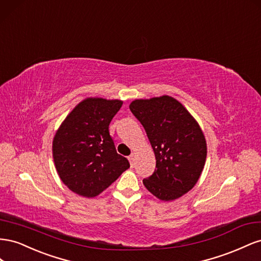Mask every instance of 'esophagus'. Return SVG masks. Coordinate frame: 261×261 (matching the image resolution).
<instances>
[{"label":"esophagus","mask_w":261,"mask_h":261,"mask_svg":"<svg viewBox=\"0 0 261 261\" xmlns=\"http://www.w3.org/2000/svg\"><path fill=\"white\" fill-rule=\"evenodd\" d=\"M129 162H130V165H131V167H133V166H135V155H133V154H131L130 156H129Z\"/></svg>","instance_id":"34e87169"}]
</instances>
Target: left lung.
<instances>
[{
  "mask_svg": "<svg viewBox=\"0 0 261 261\" xmlns=\"http://www.w3.org/2000/svg\"><path fill=\"white\" fill-rule=\"evenodd\" d=\"M131 113L143 125L156 159L145 188L163 201L175 200L193 188L206 159L205 138L198 122L170 96L136 99Z\"/></svg>",
  "mask_w": 261,
  "mask_h": 261,
  "instance_id": "8db88e82",
  "label": "left lung"
}]
</instances>
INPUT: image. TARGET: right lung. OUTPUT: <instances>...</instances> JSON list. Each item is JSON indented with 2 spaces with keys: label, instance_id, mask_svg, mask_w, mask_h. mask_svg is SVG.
<instances>
[{
  "label": "right lung",
  "instance_id": "obj_1",
  "mask_svg": "<svg viewBox=\"0 0 261 261\" xmlns=\"http://www.w3.org/2000/svg\"><path fill=\"white\" fill-rule=\"evenodd\" d=\"M121 106L118 99L86 98L56 133L52 154L57 172L66 187L80 196H98L130 167L109 135V123Z\"/></svg>",
  "mask_w": 261,
  "mask_h": 261
}]
</instances>
